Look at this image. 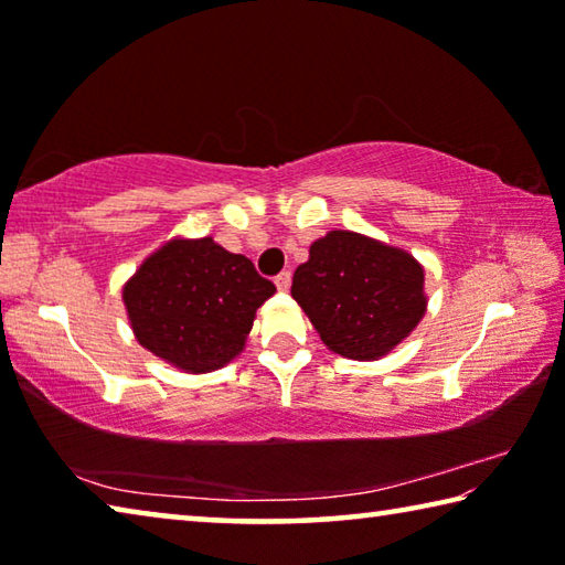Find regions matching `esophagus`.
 <instances>
[{"instance_id":"esophagus-1","label":"esophagus","mask_w":565,"mask_h":565,"mask_svg":"<svg viewBox=\"0 0 565 565\" xmlns=\"http://www.w3.org/2000/svg\"><path fill=\"white\" fill-rule=\"evenodd\" d=\"M274 284H276V289H279V291H289V286H291V271H281V274L274 279Z\"/></svg>"}]
</instances>
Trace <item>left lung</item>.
<instances>
[{
    "mask_svg": "<svg viewBox=\"0 0 565 565\" xmlns=\"http://www.w3.org/2000/svg\"><path fill=\"white\" fill-rule=\"evenodd\" d=\"M291 296L331 351L359 361L384 356L426 311L424 269L414 256L353 232L311 244Z\"/></svg>",
    "mask_w": 565,
    "mask_h": 565,
    "instance_id": "8db88e82",
    "label": "left lung"
}]
</instances>
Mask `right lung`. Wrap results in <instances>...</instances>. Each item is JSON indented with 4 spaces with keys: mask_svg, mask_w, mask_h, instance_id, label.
<instances>
[{
    "mask_svg": "<svg viewBox=\"0 0 565 565\" xmlns=\"http://www.w3.org/2000/svg\"><path fill=\"white\" fill-rule=\"evenodd\" d=\"M276 286L214 238L169 242L124 286L139 343L174 366L206 374L244 349L254 313Z\"/></svg>",
    "mask_w": 565,
    "mask_h": 565,
    "instance_id": "1",
    "label": "right lung"
}]
</instances>
